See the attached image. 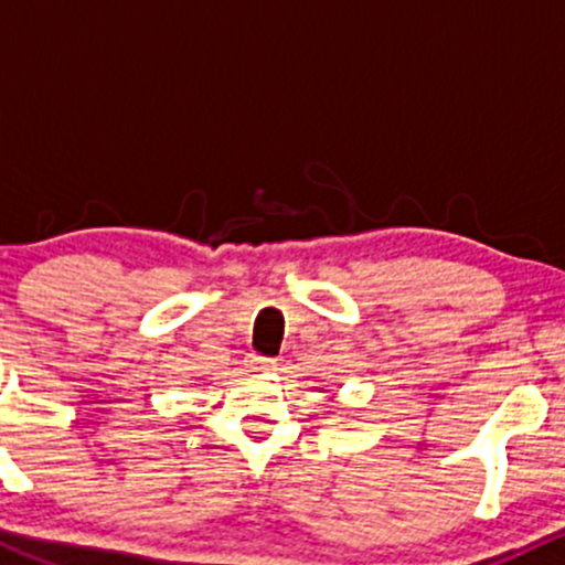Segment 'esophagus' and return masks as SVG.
Segmentation results:
<instances>
[{
    "label": "esophagus",
    "mask_w": 565,
    "mask_h": 565,
    "mask_svg": "<svg viewBox=\"0 0 565 565\" xmlns=\"http://www.w3.org/2000/svg\"><path fill=\"white\" fill-rule=\"evenodd\" d=\"M249 369H252V372L270 374V372H276L278 364H276L274 359H263V355H249Z\"/></svg>",
    "instance_id": "esophagus-1"
}]
</instances>
